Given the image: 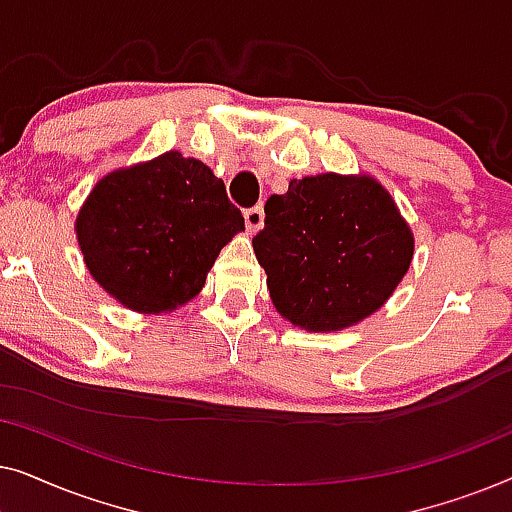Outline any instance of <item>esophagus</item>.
Instances as JSON below:
<instances>
[{"mask_svg":"<svg viewBox=\"0 0 512 512\" xmlns=\"http://www.w3.org/2000/svg\"><path fill=\"white\" fill-rule=\"evenodd\" d=\"M263 221H265L263 207H251L244 212V223H247L249 233H258V230L263 228Z\"/></svg>","mask_w":512,"mask_h":512,"instance_id":"esophagus-1","label":"esophagus"}]
</instances>
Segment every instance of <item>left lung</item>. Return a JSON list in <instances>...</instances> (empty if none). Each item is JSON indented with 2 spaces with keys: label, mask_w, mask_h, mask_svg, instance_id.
Returning a JSON list of instances; mask_svg holds the SVG:
<instances>
[{
  "label": "left lung",
  "mask_w": 512,
  "mask_h": 512,
  "mask_svg": "<svg viewBox=\"0 0 512 512\" xmlns=\"http://www.w3.org/2000/svg\"><path fill=\"white\" fill-rule=\"evenodd\" d=\"M254 254L282 319L310 333L345 331L391 298L415 254V235L370 174L291 179L265 202Z\"/></svg>",
  "instance_id": "obj_1"
}]
</instances>
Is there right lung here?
<instances>
[{"instance_id": "add662e5", "label": "right lung", "mask_w": 512, "mask_h": 512, "mask_svg": "<svg viewBox=\"0 0 512 512\" xmlns=\"http://www.w3.org/2000/svg\"><path fill=\"white\" fill-rule=\"evenodd\" d=\"M74 230L109 298L139 314H167L198 296L244 219L202 160L165 151L104 174Z\"/></svg>"}]
</instances>
